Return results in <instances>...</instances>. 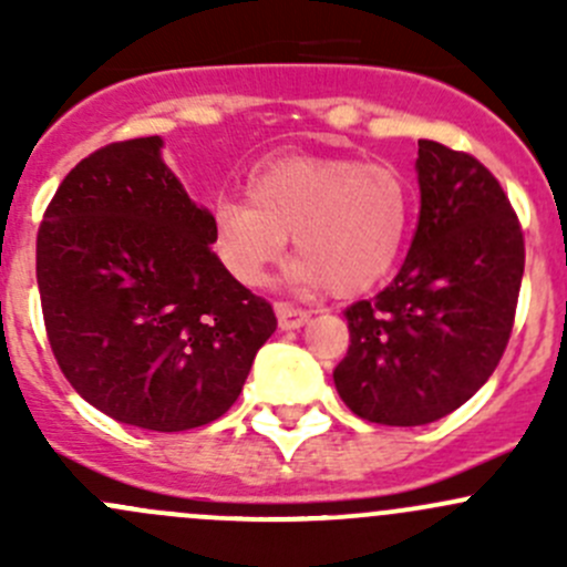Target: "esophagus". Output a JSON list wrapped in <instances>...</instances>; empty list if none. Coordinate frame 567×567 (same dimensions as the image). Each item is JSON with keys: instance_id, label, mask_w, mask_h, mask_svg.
Instances as JSON below:
<instances>
[{"instance_id": "1", "label": "esophagus", "mask_w": 567, "mask_h": 567, "mask_svg": "<svg viewBox=\"0 0 567 567\" xmlns=\"http://www.w3.org/2000/svg\"><path fill=\"white\" fill-rule=\"evenodd\" d=\"M277 320H279V329H301V326L310 320V312L301 310V307H293V305H285V301H279L277 307Z\"/></svg>"}]
</instances>
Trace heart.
<instances>
[{
  "label": "heart",
  "instance_id": "1",
  "mask_svg": "<svg viewBox=\"0 0 567 567\" xmlns=\"http://www.w3.org/2000/svg\"><path fill=\"white\" fill-rule=\"evenodd\" d=\"M411 188L390 164L353 156H279L247 181V199L214 208V247L227 271L257 288L293 236L296 285L357 296L379 285L403 251Z\"/></svg>",
  "mask_w": 567,
  "mask_h": 567
}]
</instances>
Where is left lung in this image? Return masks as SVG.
I'll return each instance as SVG.
<instances>
[{
    "label": "left lung",
    "mask_w": 567,
    "mask_h": 567,
    "mask_svg": "<svg viewBox=\"0 0 567 567\" xmlns=\"http://www.w3.org/2000/svg\"><path fill=\"white\" fill-rule=\"evenodd\" d=\"M420 221L398 277L346 310L351 346L334 386L379 425L436 422L488 381L524 277V233L488 167L420 140Z\"/></svg>",
    "instance_id": "obj_1"
}]
</instances>
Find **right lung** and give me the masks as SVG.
Here are the masks:
<instances>
[{
	"label": "right lung",
	"instance_id": "add662e5",
	"mask_svg": "<svg viewBox=\"0 0 567 567\" xmlns=\"http://www.w3.org/2000/svg\"><path fill=\"white\" fill-rule=\"evenodd\" d=\"M162 145L112 142L65 175L38 230V288L73 390L125 425L177 433L236 403L277 316L221 266L214 216Z\"/></svg>",
	"mask_w": 567,
	"mask_h": 567
}]
</instances>
